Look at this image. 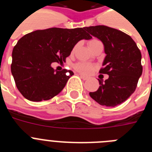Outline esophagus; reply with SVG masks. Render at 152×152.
<instances>
[{"label": "esophagus", "mask_w": 152, "mask_h": 152, "mask_svg": "<svg viewBox=\"0 0 152 152\" xmlns=\"http://www.w3.org/2000/svg\"><path fill=\"white\" fill-rule=\"evenodd\" d=\"M79 75H80V78H82L83 80H88V77H86L85 75H82V74H79Z\"/></svg>", "instance_id": "esophagus-1"}]
</instances>
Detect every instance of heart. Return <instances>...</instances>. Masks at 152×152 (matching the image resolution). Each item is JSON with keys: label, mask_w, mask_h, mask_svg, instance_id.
I'll return each mask as SVG.
<instances>
[{"label": "heart", "mask_w": 152, "mask_h": 152, "mask_svg": "<svg viewBox=\"0 0 152 152\" xmlns=\"http://www.w3.org/2000/svg\"><path fill=\"white\" fill-rule=\"evenodd\" d=\"M99 40L96 39H93L90 40L88 42V45H89L90 49H91L94 45L96 43L99 42ZM75 68L76 71L83 73L84 75H90L94 72V70L95 69V66L91 63L88 62H78L75 65Z\"/></svg>", "instance_id": "heart-1"}]
</instances>
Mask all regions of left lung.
Returning <instances> with one entry per match:
<instances>
[{
	"label": "left lung",
	"instance_id": "left-lung-1",
	"mask_svg": "<svg viewBox=\"0 0 152 152\" xmlns=\"http://www.w3.org/2000/svg\"><path fill=\"white\" fill-rule=\"evenodd\" d=\"M84 29L103 42L107 56L100 73L109 75L105 81L98 79L100 87L90 96L102 106L121 104L135 91L142 74L140 50L131 36L116 29L107 26Z\"/></svg>",
	"mask_w": 152,
	"mask_h": 152
}]
</instances>
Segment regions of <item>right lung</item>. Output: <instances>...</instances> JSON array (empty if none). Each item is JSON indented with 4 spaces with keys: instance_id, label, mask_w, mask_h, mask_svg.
I'll use <instances>...</instances> for the list:
<instances>
[{
    "instance_id": "1",
    "label": "right lung",
    "mask_w": 152,
    "mask_h": 152,
    "mask_svg": "<svg viewBox=\"0 0 152 152\" xmlns=\"http://www.w3.org/2000/svg\"><path fill=\"white\" fill-rule=\"evenodd\" d=\"M91 38L84 27H54L36 30L20 39L12 52L11 73L21 94L35 102L58 94L74 73L56 71L51 64L65 61L80 40Z\"/></svg>"
}]
</instances>
